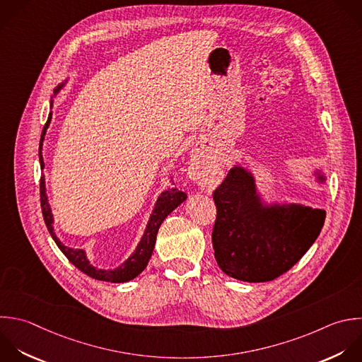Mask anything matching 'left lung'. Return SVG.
<instances>
[{"label":"left lung","instance_id":"8db88e82","mask_svg":"<svg viewBox=\"0 0 362 362\" xmlns=\"http://www.w3.org/2000/svg\"><path fill=\"white\" fill-rule=\"evenodd\" d=\"M214 201L216 263L228 276L249 283L270 281L291 269L314 243L325 219L324 209L263 204L252 173L239 165L214 191Z\"/></svg>","mask_w":362,"mask_h":362}]
</instances>
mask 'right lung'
<instances>
[{
  "mask_svg": "<svg viewBox=\"0 0 362 362\" xmlns=\"http://www.w3.org/2000/svg\"><path fill=\"white\" fill-rule=\"evenodd\" d=\"M64 83H61L54 92L55 95L62 89ZM54 105V100H51V107ZM52 119V112L48 116V120L44 126L42 134H41V141H40V163H41V168L44 170L45 164H44V157H42V143L45 140V133L49 127ZM41 208H42V215H44V221L45 225L52 236V239L55 240V243L58 245V247L62 250V253L68 257V260L76 266L81 272H83L85 274L90 276L92 279L96 280H103V281H112V283H124L129 280H133L134 277H137L148 264V260L153 255L154 250V245H156V238L158 233V229L163 223V221L180 205L187 199V194L180 191L178 188H170L164 192H161V195L158 197L156 206L153 209V214L148 219V223L146 226L144 235L141 238V240L139 242L136 250L133 252V255L124 262L122 263L119 267L113 269V270H105V269H98L93 264H90L89 259L86 257V252L83 249H74V247H68L65 246L55 235L54 232V216H52V211L51 206L48 204V197H47V189H45V178L44 175L41 177Z\"/></svg>",
  "mask_w": 362,
  "mask_h": 362,
  "instance_id": "add662e5",
  "label": "right lung"
}]
</instances>
